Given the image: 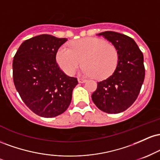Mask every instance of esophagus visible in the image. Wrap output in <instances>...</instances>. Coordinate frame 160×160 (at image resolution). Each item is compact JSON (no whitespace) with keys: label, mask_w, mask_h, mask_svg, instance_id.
Segmentation results:
<instances>
[{"label":"esophagus","mask_w":160,"mask_h":160,"mask_svg":"<svg viewBox=\"0 0 160 160\" xmlns=\"http://www.w3.org/2000/svg\"><path fill=\"white\" fill-rule=\"evenodd\" d=\"M86 81V79H83V78H78V82H80V83H83V82H85Z\"/></svg>","instance_id":"esophagus-1"}]
</instances>
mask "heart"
Segmentation results:
<instances>
[{"instance_id":"heart-1","label":"heart","mask_w":160,"mask_h":160,"mask_svg":"<svg viewBox=\"0 0 160 160\" xmlns=\"http://www.w3.org/2000/svg\"><path fill=\"white\" fill-rule=\"evenodd\" d=\"M56 62L68 75L77 72L82 61V73L92 75L96 80H103L113 74L119 60L118 51L113 44L96 38L74 40L71 49L62 46L56 55Z\"/></svg>"}]
</instances>
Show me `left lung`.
I'll return each instance as SVG.
<instances>
[{"mask_svg":"<svg viewBox=\"0 0 160 160\" xmlns=\"http://www.w3.org/2000/svg\"><path fill=\"white\" fill-rule=\"evenodd\" d=\"M117 48L119 60L112 75L98 82L92 99L101 111L118 113L134 103L144 80V56L132 38L114 32L98 34Z\"/></svg>","mask_w":160,"mask_h":160,"instance_id":"obj_1","label":"left lung"}]
</instances>
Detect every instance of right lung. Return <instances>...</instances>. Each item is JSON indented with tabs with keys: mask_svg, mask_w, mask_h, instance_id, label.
<instances>
[{
	"mask_svg": "<svg viewBox=\"0 0 160 160\" xmlns=\"http://www.w3.org/2000/svg\"><path fill=\"white\" fill-rule=\"evenodd\" d=\"M49 34L25 40L12 61L15 87L26 105L43 117L62 114L68 108L78 79L67 76L58 66L56 55L67 41Z\"/></svg>",
	"mask_w": 160,
	"mask_h": 160,
	"instance_id": "obj_1",
	"label": "right lung"
}]
</instances>
